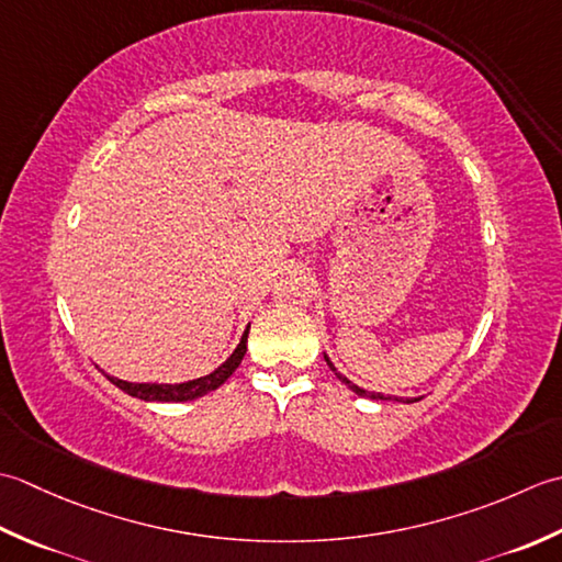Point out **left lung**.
Here are the masks:
<instances>
[{
    "label": "left lung",
    "instance_id": "1",
    "mask_svg": "<svg viewBox=\"0 0 562 562\" xmlns=\"http://www.w3.org/2000/svg\"><path fill=\"white\" fill-rule=\"evenodd\" d=\"M325 361H327V366L331 369V373H335L341 383H345L351 393H357V395H361V397H371V400H395V397H391V395H383V393H373V391H363V387H359L357 383H351L349 378L345 375V373H339L337 369H335V363L329 361V357L325 353ZM400 403H417V400H400Z\"/></svg>",
    "mask_w": 562,
    "mask_h": 562
}]
</instances>
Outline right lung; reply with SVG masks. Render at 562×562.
<instances>
[{
  "label": "right lung",
  "mask_w": 562,
  "mask_h": 562,
  "mask_svg": "<svg viewBox=\"0 0 562 562\" xmlns=\"http://www.w3.org/2000/svg\"><path fill=\"white\" fill-rule=\"evenodd\" d=\"M247 335H249V327L245 329V335H243V339H239L235 351L221 366H217L215 371H211L209 375L193 378V381H187V383H131V381H121V378H113V375H106V378L113 385L121 387L123 393H128L137 400H145V403H187V400H196V397L209 395L211 391L221 387L227 378L235 373V369L243 363L245 353H247Z\"/></svg>",
  "instance_id": "obj_1"
}]
</instances>
